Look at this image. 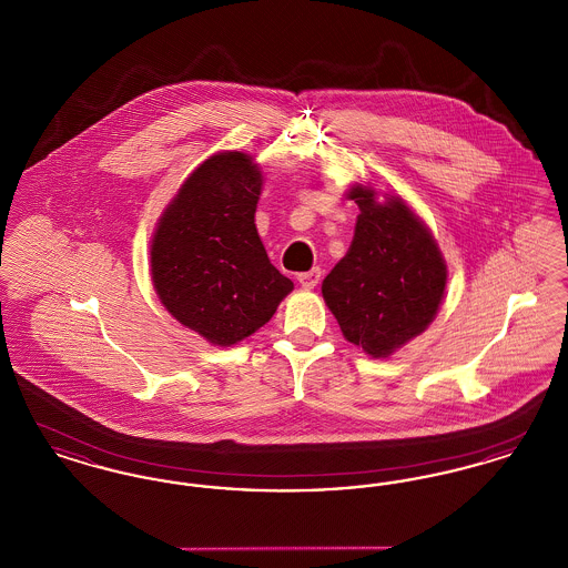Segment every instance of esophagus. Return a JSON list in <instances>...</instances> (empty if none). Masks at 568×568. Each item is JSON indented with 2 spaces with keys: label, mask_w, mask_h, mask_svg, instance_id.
<instances>
[{
  "label": "esophagus",
  "mask_w": 568,
  "mask_h": 568,
  "mask_svg": "<svg viewBox=\"0 0 568 568\" xmlns=\"http://www.w3.org/2000/svg\"><path fill=\"white\" fill-rule=\"evenodd\" d=\"M320 278H322V271H320V268H313V271L300 272V274H297V283H300L304 290L317 287Z\"/></svg>",
  "instance_id": "34e87169"
}]
</instances>
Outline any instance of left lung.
I'll list each match as a JSON object with an SVG mask.
<instances>
[{"label":"left lung","instance_id":"8db88e82","mask_svg":"<svg viewBox=\"0 0 568 568\" xmlns=\"http://www.w3.org/2000/svg\"><path fill=\"white\" fill-rule=\"evenodd\" d=\"M349 197L359 206L353 243L325 276L322 294L349 343L387 357L433 322L447 266L400 197L378 204L362 185Z\"/></svg>","mask_w":568,"mask_h":568}]
</instances>
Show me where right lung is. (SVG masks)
Here are the masks:
<instances>
[{"instance_id": "obj_1", "label": "right lung", "mask_w": 568, "mask_h": 568, "mask_svg": "<svg viewBox=\"0 0 568 568\" xmlns=\"http://www.w3.org/2000/svg\"><path fill=\"white\" fill-rule=\"evenodd\" d=\"M260 190L248 155H213L183 183L151 244L153 285L168 313L221 347L268 324L294 290L260 241Z\"/></svg>"}]
</instances>
